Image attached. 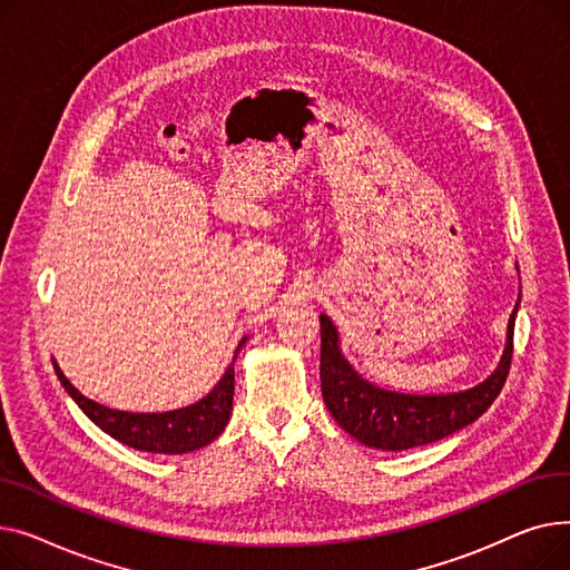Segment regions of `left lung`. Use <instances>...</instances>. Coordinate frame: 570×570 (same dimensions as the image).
<instances>
[{
    "mask_svg": "<svg viewBox=\"0 0 570 570\" xmlns=\"http://www.w3.org/2000/svg\"><path fill=\"white\" fill-rule=\"evenodd\" d=\"M515 311L509 320V341L497 371L483 384L449 395H407L365 382L341 354L336 326L326 315H320V380L326 410L354 440L382 451H405L449 438L476 421L504 386L513 358Z\"/></svg>",
    "mask_w": 570,
    "mask_h": 570,
    "instance_id": "8db88e82",
    "label": "left lung"
}]
</instances>
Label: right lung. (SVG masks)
I'll list each match as a JSON object with an SVG mask.
<instances>
[{
    "label": "right lung",
    "instance_id": "right-lung-1",
    "mask_svg": "<svg viewBox=\"0 0 570 570\" xmlns=\"http://www.w3.org/2000/svg\"><path fill=\"white\" fill-rule=\"evenodd\" d=\"M242 345H244V341H242ZM55 373H57L61 386L69 391V395L76 400L78 407L100 430L108 432L110 438H115L117 442H121L130 449L147 451V453H175L177 455V453L203 449V446L212 444L223 432V428L229 419V412H232L234 361L229 363L223 380L214 386V391L199 400V403L184 407V410L165 412V414H130V412L108 410L104 405L94 403V400L85 397L69 380L63 377L57 363H55Z\"/></svg>",
    "mask_w": 570,
    "mask_h": 570
}]
</instances>
